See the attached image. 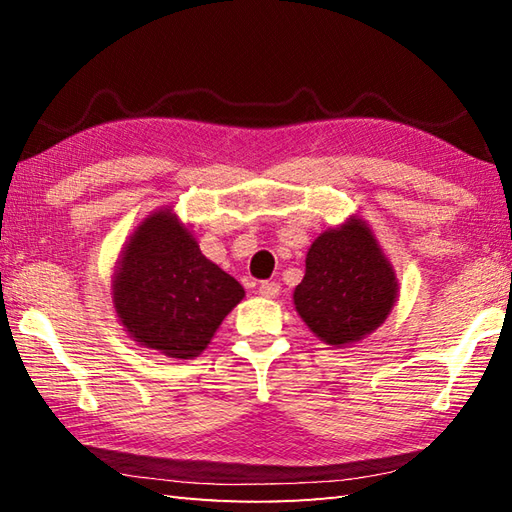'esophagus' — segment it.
Returning <instances> with one entry per match:
<instances>
[{"label": "esophagus", "instance_id": "esophagus-1", "mask_svg": "<svg viewBox=\"0 0 512 512\" xmlns=\"http://www.w3.org/2000/svg\"><path fill=\"white\" fill-rule=\"evenodd\" d=\"M259 295L266 299H275L279 295V284L277 281H262V284H259Z\"/></svg>", "mask_w": 512, "mask_h": 512}]
</instances>
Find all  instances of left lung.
Returning a JSON list of instances; mask_svg holds the SVG:
<instances>
[{
    "mask_svg": "<svg viewBox=\"0 0 512 512\" xmlns=\"http://www.w3.org/2000/svg\"><path fill=\"white\" fill-rule=\"evenodd\" d=\"M396 290L394 270L372 231L350 220L314 239L306 277L295 288V308L321 341L345 345L361 341L387 319Z\"/></svg>",
    "mask_w": 512,
    "mask_h": 512,
    "instance_id": "8db88e82",
    "label": "left lung"
}]
</instances>
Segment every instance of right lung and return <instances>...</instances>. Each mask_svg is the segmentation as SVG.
Segmentation results:
<instances>
[{
    "label": "right lung",
    "mask_w": 512,
    "mask_h": 512,
    "mask_svg": "<svg viewBox=\"0 0 512 512\" xmlns=\"http://www.w3.org/2000/svg\"><path fill=\"white\" fill-rule=\"evenodd\" d=\"M242 297L171 211L138 226L114 277V308L134 341L184 361L211 343Z\"/></svg>",
    "instance_id": "right-lung-1"
}]
</instances>
